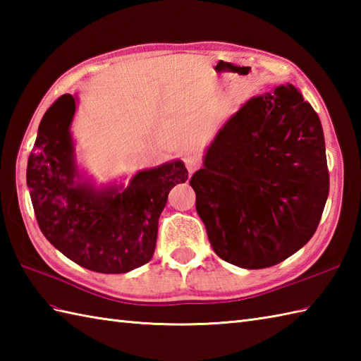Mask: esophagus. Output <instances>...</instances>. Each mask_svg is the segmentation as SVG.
Instances as JSON below:
<instances>
[{
  "label": "esophagus",
  "instance_id": "1",
  "mask_svg": "<svg viewBox=\"0 0 361 361\" xmlns=\"http://www.w3.org/2000/svg\"><path fill=\"white\" fill-rule=\"evenodd\" d=\"M185 166H186L189 173H194L197 169H200L202 158L198 157V155H195V153H190V155L185 157Z\"/></svg>",
  "mask_w": 361,
  "mask_h": 361
}]
</instances>
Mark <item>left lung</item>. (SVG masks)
I'll return each instance as SVG.
<instances>
[{"label": "left lung", "mask_w": 361, "mask_h": 361, "mask_svg": "<svg viewBox=\"0 0 361 361\" xmlns=\"http://www.w3.org/2000/svg\"><path fill=\"white\" fill-rule=\"evenodd\" d=\"M189 183L220 259L248 270L282 262L315 234L329 195L317 111L293 85L250 99Z\"/></svg>", "instance_id": "obj_1"}]
</instances>
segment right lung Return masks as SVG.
Wrapping results in <instances>:
<instances>
[{
	"instance_id": "right-lung-1",
	"label": "right lung",
	"mask_w": 361,
	"mask_h": 361,
	"mask_svg": "<svg viewBox=\"0 0 361 361\" xmlns=\"http://www.w3.org/2000/svg\"><path fill=\"white\" fill-rule=\"evenodd\" d=\"M75 99L60 96L38 127L26 181L37 224L62 255L87 270L132 271L155 252L158 219L167 195L188 171L180 159L137 172L126 189L82 181L70 126Z\"/></svg>"
}]
</instances>
